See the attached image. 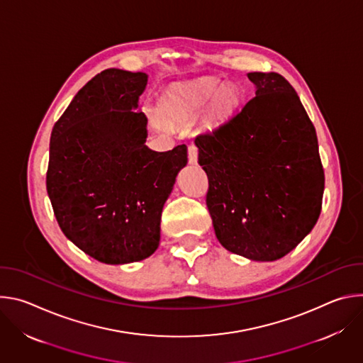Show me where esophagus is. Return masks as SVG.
I'll use <instances>...</instances> for the list:
<instances>
[{
  "instance_id": "1",
  "label": "esophagus",
  "mask_w": 363,
  "mask_h": 363,
  "mask_svg": "<svg viewBox=\"0 0 363 363\" xmlns=\"http://www.w3.org/2000/svg\"><path fill=\"white\" fill-rule=\"evenodd\" d=\"M188 161L191 165H195L198 162V147L195 145L188 146Z\"/></svg>"
}]
</instances>
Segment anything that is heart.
Wrapping results in <instances>:
<instances>
[{
  "label": "heart",
  "mask_w": 363,
  "mask_h": 363,
  "mask_svg": "<svg viewBox=\"0 0 363 363\" xmlns=\"http://www.w3.org/2000/svg\"><path fill=\"white\" fill-rule=\"evenodd\" d=\"M242 91L235 84H223L216 79H203L191 86L169 90L161 100L160 118L165 123H182L195 119L205 109L211 128L230 121L242 103Z\"/></svg>",
  "instance_id": "obj_1"
}]
</instances>
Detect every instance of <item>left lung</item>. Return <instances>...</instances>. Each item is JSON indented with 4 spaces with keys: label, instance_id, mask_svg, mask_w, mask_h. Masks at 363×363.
Listing matches in <instances>:
<instances>
[{
    "label": "left lung",
    "instance_id": "1",
    "mask_svg": "<svg viewBox=\"0 0 363 363\" xmlns=\"http://www.w3.org/2000/svg\"><path fill=\"white\" fill-rule=\"evenodd\" d=\"M240 113L195 138L208 177L206 206L221 245L252 262H274L310 233L322 210L325 172L318 136L291 84L252 72Z\"/></svg>",
    "mask_w": 363,
    "mask_h": 363
}]
</instances>
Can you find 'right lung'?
<instances>
[{
	"mask_svg": "<svg viewBox=\"0 0 363 363\" xmlns=\"http://www.w3.org/2000/svg\"><path fill=\"white\" fill-rule=\"evenodd\" d=\"M147 74L108 69L74 96L50 139L47 194L65 235L105 264L157 251L164 203L186 146L149 149L139 97Z\"/></svg>",
	"mask_w": 363,
	"mask_h": 363,
	"instance_id": "add662e5",
	"label": "right lung"
}]
</instances>
